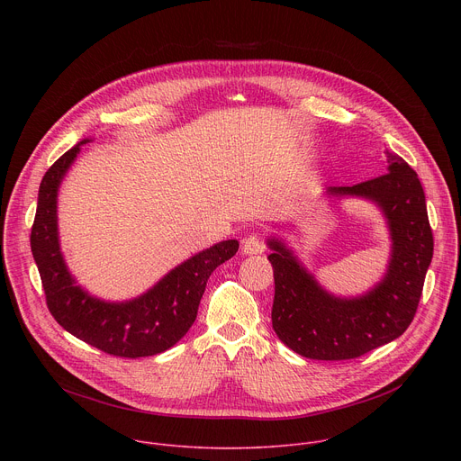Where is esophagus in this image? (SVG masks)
Here are the masks:
<instances>
[{
	"mask_svg": "<svg viewBox=\"0 0 461 461\" xmlns=\"http://www.w3.org/2000/svg\"><path fill=\"white\" fill-rule=\"evenodd\" d=\"M240 249H242V253H246V255H257V253L265 251V244H262V240L258 239V235L251 233V235H246V237L242 239Z\"/></svg>",
	"mask_w": 461,
	"mask_h": 461,
	"instance_id": "34e87169",
	"label": "esophagus"
}]
</instances>
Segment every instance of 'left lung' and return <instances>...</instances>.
Wrapping results in <instances>:
<instances>
[{
  "instance_id": "8db88e82",
  "label": "left lung",
  "mask_w": 461,
  "mask_h": 461,
  "mask_svg": "<svg viewBox=\"0 0 461 461\" xmlns=\"http://www.w3.org/2000/svg\"><path fill=\"white\" fill-rule=\"evenodd\" d=\"M386 160L388 173L381 176L326 189L334 196L372 201L386 219L392 239L388 268L365 295L345 299L328 294L285 242L268 239L276 279L274 330L303 357L319 361L359 357L400 338L416 315L434 239L416 171L396 153L386 151Z\"/></svg>"
}]
</instances>
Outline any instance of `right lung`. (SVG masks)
I'll list each match as a JSON object with an SVG mask.
<instances>
[{"label":"right lung","mask_w":461,"mask_h":461,"mask_svg":"<svg viewBox=\"0 0 461 461\" xmlns=\"http://www.w3.org/2000/svg\"><path fill=\"white\" fill-rule=\"evenodd\" d=\"M86 142L47 169L38 191L31 249L49 312L69 334L109 356L137 359L166 352L194 322L210 276L237 253L239 242L222 240L193 255L137 299L107 303L89 295L65 265L56 217L59 184Z\"/></svg>","instance_id":"right-lung-1"}]
</instances>
